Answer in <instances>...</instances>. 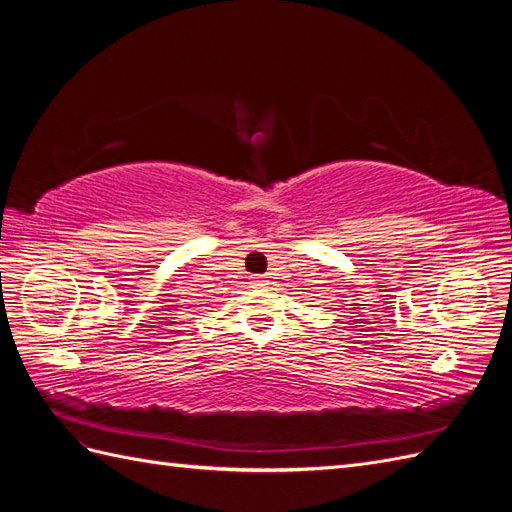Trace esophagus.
<instances>
[{
    "instance_id": "obj_1",
    "label": "esophagus",
    "mask_w": 512,
    "mask_h": 512,
    "mask_svg": "<svg viewBox=\"0 0 512 512\" xmlns=\"http://www.w3.org/2000/svg\"><path fill=\"white\" fill-rule=\"evenodd\" d=\"M250 284H252L254 288H262V286L267 284V280H262L260 275H254V277H250Z\"/></svg>"
}]
</instances>
